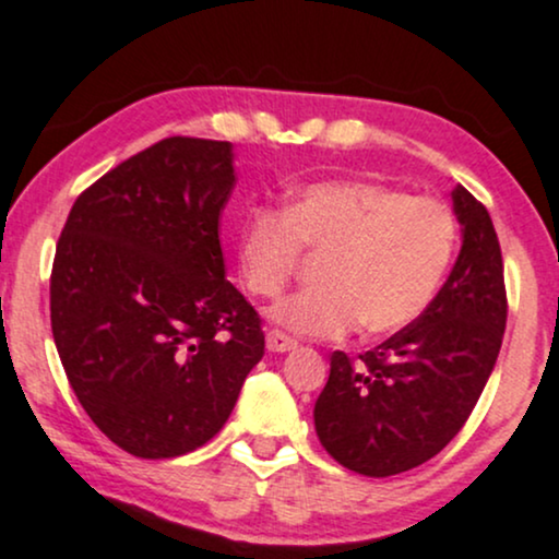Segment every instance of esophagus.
Masks as SVG:
<instances>
[{
	"mask_svg": "<svg viewBox=\"0 0 559 559\" xmlns=\"http://www.w3.org/2000/svg\"><path fill=\"white\" fill-rule=\"evenodd\" d=\"M266 347L272 353H290V350H295V347H298V343H295L293 337H287L285 332L272 330L266 334Z\"/></svg>",
	"mask_w": 559,
	"mask_h": 559,
	"instance_id": "obj_1",
	"label": "esophagus"
}]
</instances>
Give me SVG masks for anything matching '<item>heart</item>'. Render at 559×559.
Segmentation results:
<instances>
[{"mask_svg":"<svg viewBox=\"0 0 559 559\" xmlns=\"http://www.w3.org/2000/svg\"><path fill=\"white\" fill-rule=\"evenodd\" d=\"M321 255L317 280L272 308V321L300 337H343L353 326L392 334L426 313L457 248V219L444 201L366 180H321L285 209L259 206L238 229L246 290L274 298L300 253Z\"/></svg>","mask_w":559,"mask_h":559,"instance_id":"1","label":"heart"}]
</instances>
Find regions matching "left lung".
Listing matches in <instances>:
<instances>
[{
  "label": "left lung",
  "mask_w": 559,
  "mask_h": 559,
  "mask_svg": "<svg viewBox=\"0 0 559 559\" xmlns=\"http://www.w3.org/2000/svg\"><path fill=\"white\" fill-rule=\"evenodd\" d=\"M463 246L426 313L353 360L332 353L313 408L319 442L360 476L416 468L448 442L481 397L508 321L502 251L484 203L452 190Z\"/></svg>",
  "instance_id": "1"
}]
</instances>
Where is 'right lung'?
Instances as JSON below:
<instances>
[{"instance_id":"add662e5","label":"right lung","mask_w":559,"mask_h":559,"mask_svg":"<svg viewBox=\"0 0 559 559\" xmlns=\"http://www.w3.org/2000/svg\"><path fill=\"white\" fill-rule=\"evenodd\" d=\"M233 143L164 138L72 203L51 266L68 382L117 448L146 461L206 444L264 358L255 308L225 280Z\"/></svg>"}]
</instances>
